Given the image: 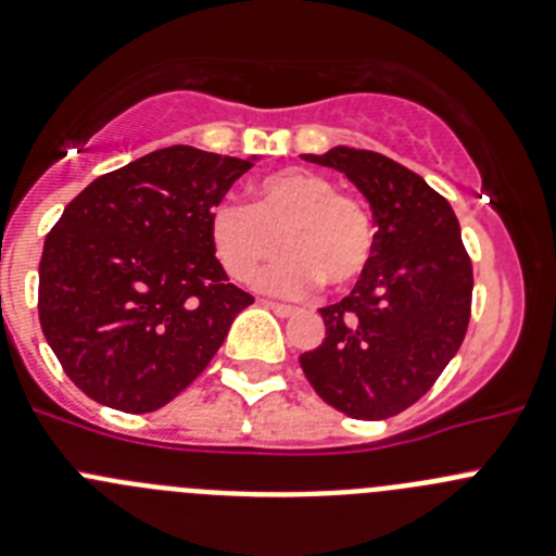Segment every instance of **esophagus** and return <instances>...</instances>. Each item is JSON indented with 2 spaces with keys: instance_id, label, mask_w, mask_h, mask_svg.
<instances>
[{
  "instance_id": "1",
  "label": "esophagus",
  "mask_w": 556,
  "mask_h": 556,
  "mask_svg": "<svg viewBox=\"0 0 556 556\" xmlns=\"http://www.w3.org/2000/svg\"><path fill=\"white\" fill-rule=\"evenodd\" d=\"M260 304H263V307H268V309H274V313H277V315H293V313H296V309L290 307V304L271 302V299H263V302H260Z\"/></svg>"
}]
</instances>
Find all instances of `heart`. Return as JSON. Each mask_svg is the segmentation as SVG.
<instances>
[{"mask_svg":"<svg viewBox=\"0 0 556 556\" xmlns=\"http://www.w3.org/2000/svg\"><path fill=\"white\" fill-rule=\"evenodd\" d=\"M210 241L224 271L238 282L254 277L279 249L288 252L263 271L260 285L274 293H304L324 282L352 288L377 252L371 210L354 193L313 168H279L254 182V202L222 199L210 207Z\"/></svg>","mask_w":556,"mask_h":556,"instance_id":"obj_1","label":"heart"}]
</instances>
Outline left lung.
Returning <instances> with one entry per match:
<instances>
[{"instance_id":"left-lung-1","label":"left lung","mask_w":556,"mask_h":556,"mask_svg":"<svg viewBox=\"0 0 556 556\" xmlns=\"http://www.w3.org/2000/svg\"><path fill=\"white\" fill-rule=\"evenodd\" d=\"M304 160L346 174L379 229L371 268L349 296L321 307L324 343L299 363L315 393L349 418H390L457 354L471 321V257L452 204L396 160L346 147Z\"/></svg>"}]
</instances>
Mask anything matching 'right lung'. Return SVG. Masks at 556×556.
I'll use <instances>...</instances> for the list:
<instances>
[{
	"label": "right lung",
	"instance_id": "obj_1",
	"mask_svg": "<svg viewBox=\"0 0 556 556\" xmlns=\"http://www.w3.org/2000/svg\"><path fill=\"white\" fill-rule=\"evenodd\" d=\"M252 160L168 147L102 174L49 229L38 318L66 377L122 413H154L216 357L254 302L210 241V207Z\"/></svg>",
	"mask_w": 556,
	"mask_h": 556
}]
</instances>
